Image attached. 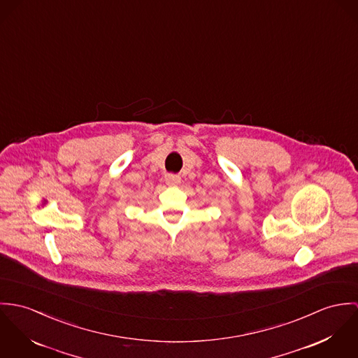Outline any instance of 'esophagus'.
Wrapping results in <instances>:
<instances>
[{
  "mask_svg": "<svg viewBox=\"0 0 358 358\" xmlns=\"http://www.w3.org/2000/svg\"><path fill=\"white\" fill-rule=\"evenodd\" d=\"M166 184L170 187H178L181 184V177L176 174H169L166 176Z\"/></svg>",
  "mask_w": 358,
  "mask_h": 358,
  "instance_id": "1",
  "label": "esophagus"
}]
</instances>
